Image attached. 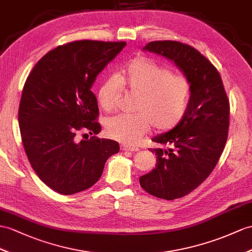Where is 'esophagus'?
Returning <instances> with one entry per match:
<instances>
[{
    "mask_svg": "<svg viewBox=\"0 0 252 252\" xmlns=\"http://www.w3.org/2000/svg\"><path fill=\"white\" fill-rule=\"evenodd\" d=\"M121 150H122V151H128V152H138V151H139L138 147L128 146V145H122V146H121Z\"/></svg>",
    "mask_w": 252,
    "mask_h": 252,
    "instance_id": "34e87169",
    "label": "esophagus"
}]
</instances>
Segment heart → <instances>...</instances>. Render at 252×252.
Wrapping results in <instances>:
<instances>
[{
    "label": "heart",
    "mask_w": 252,
    "mask_h": 252,
    "mask_svg": "<svg viewBox=\"0 0 252 252\" xmlns=\"http://www.w3.org/2000/svg\"><path fill=\"white\" fill-rule=\"evenodd\" d=\"M123 89L138 96L134 115H116L106 122L107 134L124 144H133L150 129H172L184 118L190 98V83L182 75L146 57H138L120 77L111 76L98 89V101L106 111L115 109Z\"/></svg>",
    "instance_id": "b5f03b06"
}]
</instances>
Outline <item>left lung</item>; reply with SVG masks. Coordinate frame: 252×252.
I'll return each mask as SVG.
<instances>
[{
	"mask_svg": "<svg viewBox=\"0 0 252 252\" xmlns=\"http://www.w3.org/2000/svg\"><path fill=\"white\" fill-rule=\"evenodd\" d=\"M173 62L190 83V98L182 121L152 139L156 167L140 176L146 192L174 200L191 192L211 174L228 138L230 105L221 77L198 50L179 41H152L143 47Z\"/></svg>",
	"mask_w": 252,
	"mask_h": 252,
	"instance_id": "left-lung-1",
	"label": "left lung"
}]
</instances>
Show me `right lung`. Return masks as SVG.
<instances>
[{"label":"right lung","instance_id":"obj_1","mask_svg":"<svg viewBox=\"0 0 252 252\" xmlns=\"http://www.w3.org/2000/svg\"><path fill=\"white\" fill-rule=\"evenodd\" d=\"M126 46L125 41L79 40L42 57L24 83L19 106L20 133L33 170L48 187L62 194L89 189L100 179L107 159L120 151L116 141L77 142L79 130H101L96 77Z\"/></svg>","mask_w":252,"mask_h":252}]
</instances>
